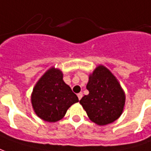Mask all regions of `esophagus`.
Listing matches in <instances>:
<instances>
[{"mask_svg":"<svg viewBox=\"0 0 151 151\" xmlns=\"http://www.w3.org/2000/svg\"><path fill=\"white\" fill-rule=\"evenodd\" d=\"M77 96H78V99H81V98H82V96H83V93H79L77 94Z\"/></svg>","mask_w":151,"mask_h":151,"instance_id":"obj_1","label":"esophagus"}]
</instances>
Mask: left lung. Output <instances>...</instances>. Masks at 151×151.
Returning <instances> with one entry per match:
<instances>
[{"label":"left lung","instance_id":"1","mask_svg":"<svg viewBox=\"0 0 151 151\" xmlns=\"http://www.w3.org/2000/svg\"><path fill=\"white\" fill-rule=\"evenodd\" d=\"M89 94L80 100L89 118L104 126L116 121L122 113L126 96L119 82L104 65L97 66L89 76Z\"/></svg>","mask_w":151,"mask_h":151}]
</instances>
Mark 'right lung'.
I'll list each match as a JSON object with an SVG mask.
<instances>
[{"mask_svg": "<svg viewBox=\"0 0 151 151\" xmlns=\"http://www.w3.org/2000/svg\"><path fill=\"white\" fill-rule=\"evenodd\" d=\"M79 102L76 93L63 81V74L52 67L38 80L31 94L34 112L41 119L49 122L61 120L67 109Z\"/></svg>", "mask_w": 151, "mask_h": 151, "instance_id": "add662e5", "label": "right lung"}]
</instances>
